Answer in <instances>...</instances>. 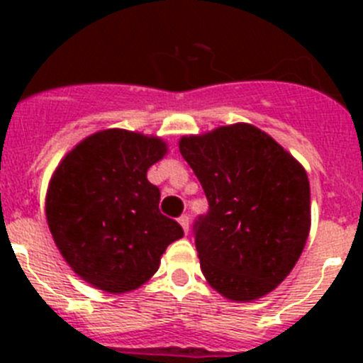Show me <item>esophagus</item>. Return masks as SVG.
Here are the masks:
<instances>
[{
    "label": "esophagus",
    "instance_id": "obj_1",
    "mask_svg": "<svg viewBox=\"0 0 363 363\" xmlns=\"http://www.w3.org/2000/svg\"><path fill=\"white\" fill-rule=\"evenodd\" d=\"M178 223L182 225V229H184V233L187 234L189 233V216L187 214H184V216L178 218Z\"/></svg>",
    "mask_w": 363,
    "mask_h": 363
}]
</instances>
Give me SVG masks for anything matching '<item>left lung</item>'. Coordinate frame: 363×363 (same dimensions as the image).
I'll return each mask as SVG.
<instances>
[{"label":"left lung","mask_w":363,"mask_h":363,"mask_svg":"<svg viewBox=\"0 0 363 363\" xmlns=\"http://www.w3.org/2000/svg\"><path fill=\"white\" fill-rule=\"evenodd\" d=\"M178 145L209 200L196 223L205 280L230 301L264 298L289 277L309 236L306 169L251 123L182 136Z\"/></svg>","instance_id":"obj_1"}]
</instances>
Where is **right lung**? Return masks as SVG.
<instances>
[{
	"mask_svg": "<svg viewBox=\"0 0 363 363\" xmlns=\"http://www.w3.org/2000/svg\"><path fill=\"white\" fill-rule=\"evenodd\" d=\"M169 152L152 134L104 129L74 145L52 172L45 216L57 251L94 289L136 291L184 229L158 209L147 171Z\"/></svg>",
	"mask_w": 363,
	"mask_h": 363,
	"instance_id": "right-lung-1",
	"label": "right lung"
}]
</instances>
